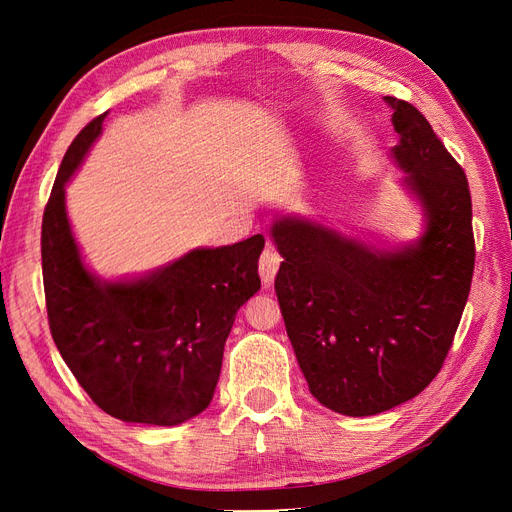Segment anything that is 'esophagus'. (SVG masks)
Here are the masks:
<instances>
[{"label": "esophagus", "instance_id": "obj_1", "mask_svg": "<svg viewBox=\"0 0 512 512\" xmlns=\"http://www.w3.org/2000/svg\"><path fill=\"white\" fill-rule=\"evenodd\" d=\"M280 265H282V256L277 254L273 247L267 243L265 252H262L260 260H258V271H260V280L265 286H271L277 271H280Z\"/></svg>", "mask_w": 512, "mask_h": 512}]
</instances>
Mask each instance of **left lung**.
I'll return each mask as SVG.
<instances>
[{
  "label": "left lung",
  "mask_w": 512,
  "mask_h": 512,
  "mask_svg": "<svg viewBox=\"0 0 512 512\" xmlns=\"http://www.w3.org/2000/svg\"><path fill=\"white\" fill-rule=\"evenodd\" d=\"M391 149L425 211L418 243L386 252L320 224L282 218L275 277L290 344L309 391L333 412L371 416L438 376L474 273L472 198L463 168L416 108L393 96Z\"/></svg>",
  "instance_id": "obj_1"
}]
</instances>
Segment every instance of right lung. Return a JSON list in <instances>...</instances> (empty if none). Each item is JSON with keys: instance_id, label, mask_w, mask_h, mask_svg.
I'll use <instances>...</instances> for the list:
<instances>
[{"instance_id": "obj_1", "label": "right lung", "mask_w": 512, "mask_h": 512, "mask_svg": "<svg viewBox=\"0 0 512 512\" xmlns=\"http://www.w3.org/2000/svg\"><path fill=\"white\" fill-rule=\"evenodd\" d=\"M104 115L76 134L44 207L46 314L61 359L98 408L126 423L173 427L211 404L232 322L260 288L265 237L192 250L141 280L100 282L72 237L64 188Z\"/></svg>"}]
</instances>
